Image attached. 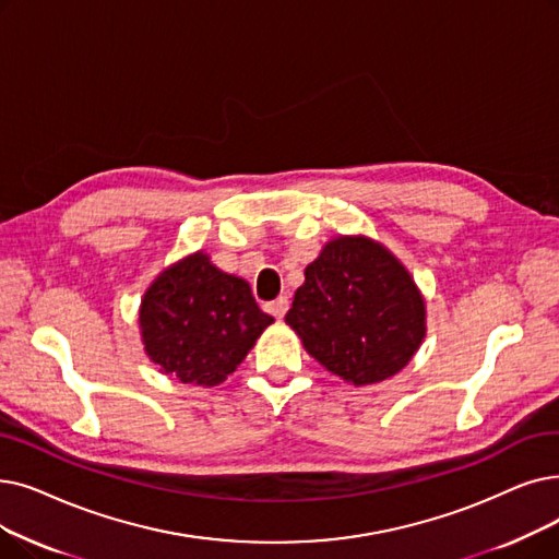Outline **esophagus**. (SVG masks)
Returning <instances> with one entry per match:
<instances>
[{
    "mask_svg": "<svg viewBox=\"0 0 559 559\" xmlns=\"http://www.w3.org/2000/svg\"><path fill=\"white\" fill-rule=\"evenodd\" d=\"M287 308H289V301H287V297H278V299H274V301L266 304V312H272L276 320H283V318H285Z\"/></svg>",
    "mask_w": 559,
    "mask_h": 559,
    "instance_id": "34e87169",
    "label": "esophagus"
}]
</instances>
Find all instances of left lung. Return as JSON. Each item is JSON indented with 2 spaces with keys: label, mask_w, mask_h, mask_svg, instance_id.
I'll return each mask as SVG.
<instances>
[{
  "label": "left lung",
  "mask_w": 559,
  "mask_h": 559,
  "mask_svg": "<svg viewBox=\"0 0 559 559\" xmlns=\"http://www.w3.org/2000/svg\"><path fill=\"white\" fill-rule=\"evenodd\" d=\"M285 322L329 372L366 385L393 377L416 354L425 337V301L381 245L340 237L306 266Z\"/></svg>",
  "instance_id": "8db88e82"
}]
</instances>
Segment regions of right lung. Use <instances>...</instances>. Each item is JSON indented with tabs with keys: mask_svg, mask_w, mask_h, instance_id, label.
<instances>
[{
	"mask_svg": "<svg viewBox=\"0 0 559 559\" xmlns=\"http://www.w3.org/2000/svg\"><path fill=\"white\" fill-rule=\"evenodd\" d=\"M272 322L249 283L216 270L203 253L159 274L139 312L151 360L164 374L193 385L222 383Z\"/></svg>",
	"mask_w": 559,
	"mask_h": 559,
	"instance_id": "obj_1",
	"label": "right lung"
}]
</instances>
